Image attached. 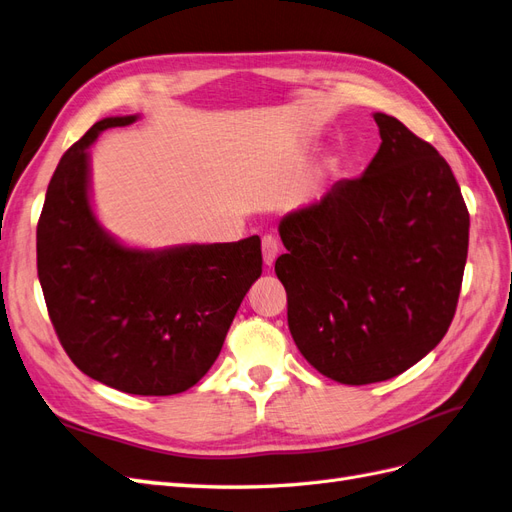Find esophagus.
Returning <instances> with one entry per match:
<instances>
[{
  "label": "esophagus",
  "instance_id": "esophagus-1",
  "mask_svg": "<svg viewBox=\"0 0 512 512\" xmlns=\"http://www.w3.org/2000/svg\"><path fill=\"white\" fill-rule=\"evenodd\" d=\"M261 251H264V264L272 266L276 255H279V251H281V242L274 236H264L261 238Z\"/></svg>",
  "mask_w": 512,
  "mask_h": 512
}]
</instances>
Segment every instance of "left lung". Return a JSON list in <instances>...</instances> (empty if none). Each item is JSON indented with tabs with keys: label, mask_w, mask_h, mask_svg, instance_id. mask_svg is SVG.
<instances>
[{
	"label": "left lung",
	"mask_w": 512,
	"mask_h": 512,
	"mask_svg": "<svg viewBox=\"0 0 512 512\" xmlns=\"http://www.w3.org/2000/svg\"><path fill=\"white\" fill-rule=\"evenodd\" d=\"M373 118L369 167L283 218L274 264L300 354L349 386L397 377L444 339L470 236L444 156L392 115Z\"/></svg>",
	"instance_id": "obj_1"
}]
</instances>
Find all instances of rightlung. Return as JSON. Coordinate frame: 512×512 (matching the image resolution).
<instances>
[{"label": "right lung", "instance_id": "obj_1", "mask_svg": "<svg viewBox=\"0 0 512 512\" xmlns=\"http://www.w3.org/2000/svg\"><path fill=\"white\" fill-rule=\"evenodd\" d=\"M130 122L135 115L100 120L62 156L38 218V279L57 339L85 375L169 397L210 371L264 259L259 236L143 253L98 227L87 148L100 130Z\"/></svg>", "mask_w": 512, "mask_h": 512}]
</instances>
